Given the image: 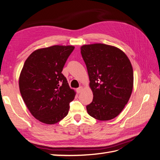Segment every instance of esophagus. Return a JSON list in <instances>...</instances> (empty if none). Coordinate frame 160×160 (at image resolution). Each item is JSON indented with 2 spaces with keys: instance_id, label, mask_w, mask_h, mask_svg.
<instances>
[{
  "instance_id": "34e87169",
  "label": "esophagus",
  "mask_w": 160,
  "mask_h": 160,
  "mask_svg": "<svg viewBox=\"0 0 160 160\" xmlns=\"http://www.w3.org/2000/svg\"><path fill=\"white\" fill-rule=\"evenodd\" d=\"M83 89V87L82 86H80L79 88H78L76 90H77V93H80L81 92V90Z\"/></svg>"
}]
</instances>
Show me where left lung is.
<instances>
[{
  "mask_svg": "<svg viewBox=\"0 0 160 160\" xmlns=\"http://www.w3.org/2000/svg\"><path fill=\"white\" fill-rule=\"evenodd\" d=\"M81 53L86 65L93 99L86 106L89 115L100 121L118 116L133 88L131 63L122 50L103 43L84 45Z\"/></svg>",
  "mask_w": 160,
  "mask_h": 160,
  "instance_id": "left-lung-1",
  "label": "left lung"
}]
</instances>
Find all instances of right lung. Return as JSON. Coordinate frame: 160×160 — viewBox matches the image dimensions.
I'll return each mask as SVG.
<instances>
[{"label":"right lung","mask_w":160,"mask_h":160,"mask_svg":"<svg viewBox=\"0 0 160 160\" xmlns=\"http://www.w3.org/2000/svg\"><path fill=\"white\" fill-rule=\"evenodd\" d=\"M72 45H53L34 51L19 77V89L26 106L36 119L54 124L66 117L76 92L61 73Z\"/></svg>","instance_id":"add662e5"}]
</instances>
